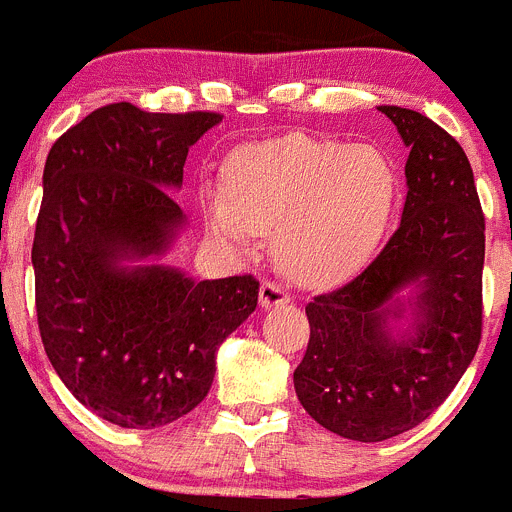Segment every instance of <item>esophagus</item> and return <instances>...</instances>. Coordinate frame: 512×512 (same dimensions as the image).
<instances>
[{
	"mask_svg": "<svg viewBox=\"0 0 512 512\" xmlns=\"http://www.w3.org/2000/svg\"><path fill=\"white\" fill-rule=\"evenodd\" d=\"M260 303L262 308H278V305L290 303V293L283 285L265 280V283L260 285Z\"/></svg>",
	"mask_w": 512,
	"mask_h": 512,
	"instance_id": "34e87169",
	"label": "esophagus"
}]
</instances>
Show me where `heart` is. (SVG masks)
Instances as JSON below:
<instances>
[{
    "instance_id": "heart-1",
    "label": "heart",
    "mask_w": 512,
    "mask_h": 512,
    "mask_svg": "<svg viewBox=\"0 0 512 512\" xmlns=\"http://www.w3.org/2000/svg\"><path fill=\"white\" fill-rule=\"evenodd\" d=\"M224 189H204L202 212L219 240L272 245L290 278L326 285L348 278L379 247L401 194L396 164L379 146L305 133L234 148Z\"/></svg>"
}]
</instances>
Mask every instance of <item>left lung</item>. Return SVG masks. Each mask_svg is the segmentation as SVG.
Masks as SVG:
<instances>
[{"label":"left lung","mask_w":512,"mask_h":512,"mask_svg":"<svg viewBox=\"0 0 512 512\" xmlns=\"http://www.w3.org/2000/svg\"><path fill=\"white\" fill-rule=\"evenodd\" d=\"M409 146L401 224L351 283L305 305L310 341L295 394L328 432L381 442L417 427L442 404L475 358L482 336L485 217L465 151L409 108L381 105ZM418 288L410 333L395 293Z\"/></svg>","instance_id":"left-lung-1"}]
</instances>
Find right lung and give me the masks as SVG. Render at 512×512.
<instances>
[{
    "mask_svg": "<svg viewBox=\"0 0 512 512\" xmlns=\"http://www.w3.org/2000/svg\"><path fill=\"white\" fill-rule=\"evenodd\" d=\"M219 113L103 105L52 143L32 265L45 353L75 399L105 422L154 429L207 396L217 348L257 308L252 275L194 283L164 265L184 224L169 194Z\"/></svg>",
    "mask_w": 512,
    "mask_h": 512,
    "instance_id": "add662e5",
    "label": "right lung"
}]
</instances>
